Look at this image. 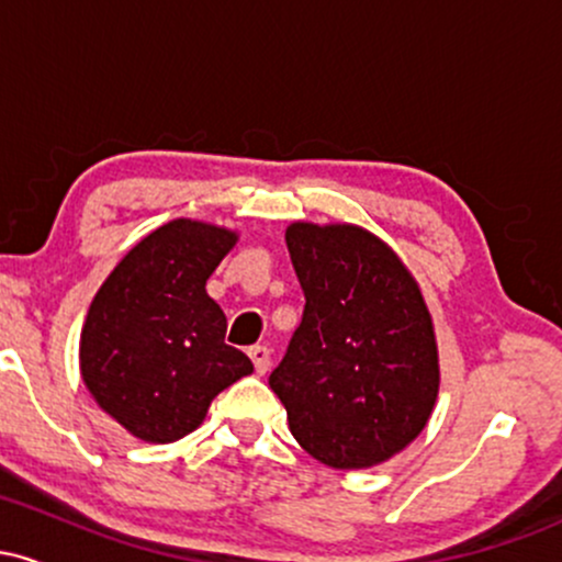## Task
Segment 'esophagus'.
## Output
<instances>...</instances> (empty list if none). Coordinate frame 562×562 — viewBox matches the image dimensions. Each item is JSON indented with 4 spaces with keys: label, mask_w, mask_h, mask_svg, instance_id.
<instances>
[{
    "label": "esophagus",
    "mask_w": 562,
    "mask_h": 562,
    "mask_svg": "<svg viewBox=\"0 0 562 562\" xmlns=\"http://www.w3.org/2000/svg\"><path fill=\"white\" fill-rule=\"evenodd\" d=\"M248 357L254 359V367L259 375H263V372L269 370V364H272V351H269L267 346H250Z\"/></svg>",
    "instance_id": "34e87169"
}]
</instances>
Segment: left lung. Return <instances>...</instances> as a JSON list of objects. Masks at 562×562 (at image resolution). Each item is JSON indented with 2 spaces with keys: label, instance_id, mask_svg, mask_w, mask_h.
I'll return each instance as SVG.
<instances>
[{
  "label": "left lung",
  "instance_id": "obj_1",
  "mask_svg": "<svg viewBox=\"0 0 562 562\" xmlns=\"http://www.w3.org/2000/svg\"><path fill=\"white\" fill-rule=\"evenodd\" d=\"M301 325L269 385L312 457L351 470L385 462L425 428L438 396L434 325L396 254L351 224L285 232Z\"/></svg>",
  "mask_w": 562,
  "mask_h": 562
}]
</instances>
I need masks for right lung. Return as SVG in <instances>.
<instances>
[{
    "mask_svg": "<svg viewBox=\"0 0 562 562\" xmlns=\"http://www.w3.org/2000/svg\"><path fill=\"white\" fill-rule=\"evenodd\" d=\"M235 232L177 218L134 245L97 290L81 330V375L97 404L142 441L195 430L216 393L254 372L224 344L205 293Z\"/></svg>",
    "mask_w": 562,
    "mask_h": 562,
    "instance_id": "add662e5",
    "label": "right lung"
}]
</instances>
